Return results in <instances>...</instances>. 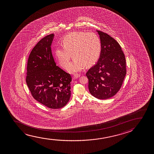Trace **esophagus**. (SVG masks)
<instances>
[{"label": "esophagus", "mask_w": 154, "mask_h": 154, "mask_svg": "<svg viewBox=\"0 0 154 154\" xmlns=\"http://www.w3.org/2000/svg\"><path fill=\"white\" fill-rule=\"evenodd\" d=\"M80 76V74H75L74 76H73V77H72V78H73L74 79H77V78H78V77H79Z\"/></svg>", "instance_id": "esophagus-1"}]
</instances>
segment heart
<instances>
[{
	"label": "heart",
	"instance_id": "obj_1",
	"mask_svg": "<svg viewBox=\"0 0 154 154\" xmlns=\"http://www.w3.org/2000/svg\"><path fill=\"white\" fill-rule=\"evenodd\" d=\"M61 44L63 46L55 49V56L61 67L66 69L72 55L74 60L67 69L70 73L94 65L101 55V39L95 32H74L65 36Z\"/></svg>",
	"mask_w": 154,
	"mask_h": 154
}]
</instances>
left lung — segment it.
Segmentation results:
<instances>
[{"label":"left lung","instance_id":"8db88e82","mask_svg":"<svg viewBox=\"0 0 154 154\" xmlns=\"http://www.w3.org/2000/svg\"><path fill=\"white\" fill-rule=\"evenodd\" d=\"M102 43L101 55L97 63L87 72L89 92L98 99H106L119 91L126 74V59L115 39L97 30Z\"/></svg>","mask_w":154,"mask_h":154}]
</instances>
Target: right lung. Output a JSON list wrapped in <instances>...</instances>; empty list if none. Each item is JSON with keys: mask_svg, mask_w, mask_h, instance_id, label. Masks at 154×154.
<instances>
[{"mask_svg": "<svg viewBox=\"0 0 154 154\" xmlns=\"http://www.w3.org/2000/svg\"><path fill=\"white\" fill-rule=\"evenodd\" d=\"M54 36H45L32 49L26 81L37 101L49 108L59 109L69 100L72 78L55 63L51 47Z\"/></svg>", "mask_w": 154, "mask_h": 154, "instance_id": "add662e5", "label": "right lung"}]
</instances>
